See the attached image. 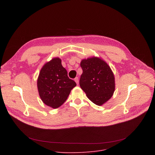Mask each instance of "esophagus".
Instances as JSON below:
<instances>
[{
	"label": "esophagus",
	"mask_w": 155,
	"mask_h": 155,
	"mask_svg": "<svg viewBox=\"0 0 155 155\" xmlns=\"http://www.w3.org/2000/svg\"><path fill=\"white\" fill-rule=\"evenodd\" d=\"M74 80H75V82H76V83H77V84H78V83H79V80H78V77H75V79H74Z\"/></svg>",
	"instance_id": "1"
}]
</instances>
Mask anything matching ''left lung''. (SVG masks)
I'll return each mask as SVG.
<instances>
[{
    "mask_svg": "<svg viewBox=\"0 0 155 155\" xmlns=\"http://www.w3.org/2000/svg\"><path fill=\"white\" fill-rule=\"evenodd\" d=\"M83 73L80 86L87 97L97 105H102L112 96L115 78L108 65L98 58L83 59L80 63Z\"/></svg>",
    "mask_w": 155,
    "mask_h": 155,
    "instance_id": "1",
    "label": "left lung"
}]
</instances>
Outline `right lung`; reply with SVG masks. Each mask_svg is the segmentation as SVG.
<instances>
[{
	"label": "right lung",
	"mask_w": 155,
	"mask_h": 155,
	"mask_svg": "<svg viewBox=\"0 0 155 155\" xmlns=\"http://www.w3.org/2000/svg\"><path fill=\"white\" fill-rule=\"evenodd\" d=\"M76 85V83L69 78L67 71L62 67L61 60L58 58L43 65L37 80L41 99L44 104L53 108L64 104Z\"/></svg>",
	"instance_id": "1"
}]
</instances>
